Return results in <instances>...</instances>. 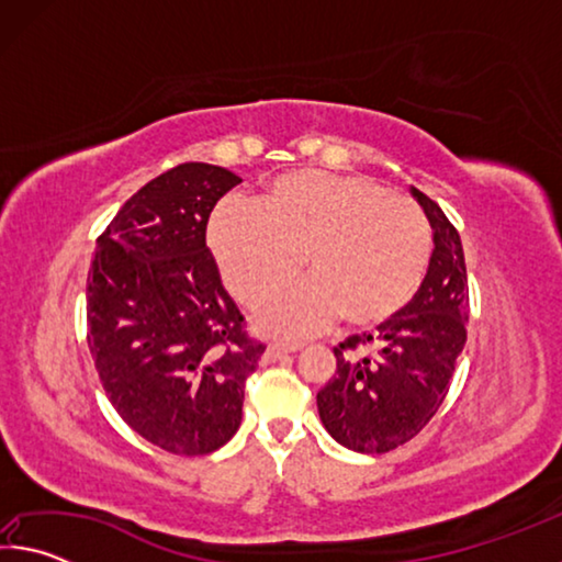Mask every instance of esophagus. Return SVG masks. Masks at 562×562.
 Returning <instances> with one entry per match:
<instances>
[{"label":"esophagus","mask_w":562,"mask_h":562,"mask_svg":"<svg viewBox=\"0 0 562 562\" xmlns=\"http://www.w3.org/2000/svg\"><path fill=\"white\" fill-rule=\"evenodd\" d=\"M302 345H282V341H274V345H268V349H265V355H268V359H278V357H284V355H292V351H297Z\"/></svg>","instance_id":"1"}]
</instances>
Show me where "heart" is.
<instances>
[{"label": "heart", "mask_w": 562, "mask_h": 562, "mask_svg": "<svg viewBox=\"0 0 562 562\" xmlns=\"http://www.w3.org/2000/svg\"><path fill=\"white\" fill-rule=\"evenodd\" d=\"M207 240L233 297L252 307L290 284L310 282L262 304L258 327L304 337L341 317L372 329L416 297L431 262V225L422 207L367 176L292 170L247 201L215 205Z\"/></svg>", "instance_id": "1"}]
</instances>
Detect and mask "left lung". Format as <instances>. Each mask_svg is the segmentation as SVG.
I'll return each instance as SVG.
<instances>
[{
	"instance_id": "obj_1",
	"label": "left lung",
	"mask_w": 562,
	"mask_h": 562,
	"mask_svg": "<svg viewBox=\"0 0 562 562\" xmlns=\"http://www.w3.org/2000/svg\"><path fill=\"white\" fill-rule=\"evenodd\" d=\"M412 193L434 227L429 272L402 315L335 347L337 372L317 392L331 439L359 453H386L422 434L465 345L469 278L459 231L429 195Z\"/></svg>"
}]
</instances>
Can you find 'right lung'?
Returning a JSON list of instances; mask_svg holds the SVG:
<instances>
[{
    "instance_id": "right-lung-1",
    "label": "right lung",
    "mask_w": 562,
    "mask_h": 562,
    "mask_svg": "<svg viewBox=\"0 0 562 562\" xmlns=\"http://www.w3.org/2000/svg\"><path fill=\"white\" fill-rule=\"evenodd\" d=\"M237 183L221 166L166 170L121 205L91 260L87 339L101 384L133 431L176 456L233 439L265 351L205 245L207 217Z\"/></svg>"
}]
</instances>
